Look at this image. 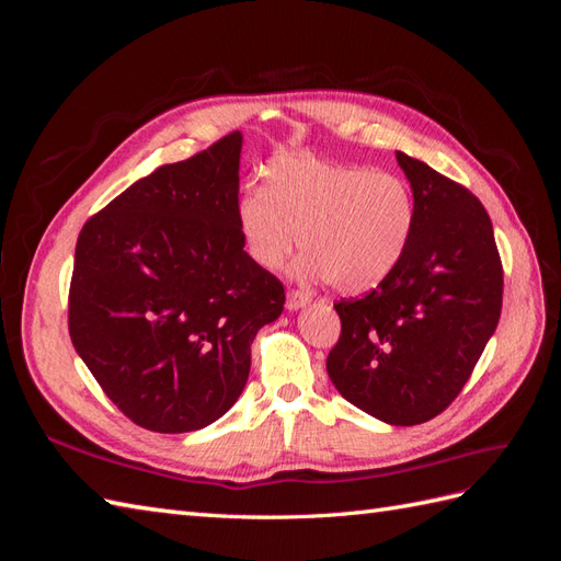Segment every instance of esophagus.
I'll return each instance as SVG.
<instances>
[{
	"label": "esophagus",
	"instance_id": "1",
	"mask_svg": "<svg viewBox=\"0 0 561 561\" xmlns=\"http://www.w3.org/2000/svg\"><path fill=\"white\" fill-rule=\"evenodd\" d=\"M307 304H311V297L304 295L299 290H287V297H285V309L287 311H299L307 307Z\"/></svg>",
	"mask_w": 561,
	"mask_h": 561
}]
</instances>
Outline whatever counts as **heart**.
Wrapping results in <instances>:
<instances>
[{
  "instance_id": "b5f03b06",
  "label": "heart",
  "mask_w": 561,
  "mask_h": 561,
  "mask_svg": "<svg viewBox=\"0 0 561 561\" xmlns=\"http://www.w3.org/2000/svg\"><path fill=\"white\" fill-rule=\"evenodd\" d=\"M236 227L254 264L276 271L301 248L304 274L342 293L383 283L410 243L414 196L390 171L285 154L264 171V192L236 201Z\"/></svg>"
}]
</instances>
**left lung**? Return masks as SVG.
Listing matches in <instances>:
<instances>
[{
  "label": "left lung",
  "instance_id": "left-lung-1",
  "mask_svg": "<svg viewBox=\"0 0 561 561\" xmlns=\"http://www.w3.org/2000/svg\"><path fill=\"white\" fill-rule=\"evenodd\" d=\"M414 229L383 283L339 301L342 336L328 375L351 404L390 426H416L461 393L494 334L503 268L482 203L428 163L398 151Z\"/></svg>",
  "mask_w": 561,
  "mask_h": 561
}]
</instances>
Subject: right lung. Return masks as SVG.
<instances>
[{"instance_id": "add662e5", "label": "right lung", "mask_w": 561, "mask_h": 561, "mask_svg": "<svg viewBox=\"0 0 561 561\" xmlns=\"http://www.w3.org/2000/svg\"><path fill=\"white\" fill-rule=\"evenodd\" d=\"M243 135L165 163L83 225L70 336L133 423L192 433L225 416L250 375V344L285 290L236 227Z\"/></svg>"}]
</instances>
